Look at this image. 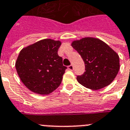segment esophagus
<instances>
[{
	"label": "esophagus",
	"mask_w": 130,
	"mask_h": 130,
	"mask_svg": "<svg viewBox=\"0 0 130 130\" xmlns=\"http://www.w3.org/2000/svg\"><path fill=\"white\" fill-rule=\"evenodd\" d=\"M68 69L71 70V71H72L74 69V67L72 65H69V66H68Z\"/></svg>",
	"instance_id": "obj_1"
}]
</instances>
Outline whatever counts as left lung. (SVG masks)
I'll list each match as a JSON object with an SVG mask.
<instances>
[{"mask_svg": "<svg viewBox=\"0 0 130 130\" xmlns=\"http://www.w3.org/2000/svg\"><path fill=\"white\" fill-rule=\"evenodd\" d=\"M71 45L85 63V71L76 78L81 85L98 90L114 80L120 69L119 57L106 43L96 38L85 37L74 41Z\"/></svg>", "mask_w": 130, "mask_h": 130, "instance_id": "8db88e82", "label": "left lung"}]
</instances>
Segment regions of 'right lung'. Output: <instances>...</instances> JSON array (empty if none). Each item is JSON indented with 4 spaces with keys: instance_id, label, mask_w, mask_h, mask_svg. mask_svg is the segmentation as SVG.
I'll list each match as a JSON object with an SVG mask.
<instances>
[{
    "instance_id": "add662e5",
    "label": "right lung",
    "mask_w": 130,
    "mask_h": 130,
    "mask_svg": "<svg viewBox=\"0 0 130 130\" xmlns=\"http://www.w3.org/2000/svg\"><path fill=\"white\" fill-rule=\"evenodd\" d=\"M59 41L45 39L24 48L15 63L17 74L28 89L39 94H48L61 83L67 67L59 56Z\"/></svg>"
}]
</instances>
